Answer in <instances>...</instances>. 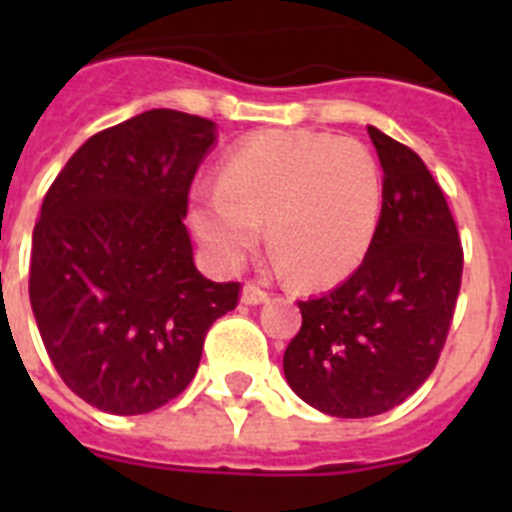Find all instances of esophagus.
<instances>
[{"label":"esophagus","mask_w":512,"mask_h":512,"mask_svg":"<svg viewBox=\"0 0 512 512\" xmlns=\"http://www.w3.org/2000/svg\"><path fill=\"white\" fill-rule=\"evenodd\" d=\"M266 300H269V292L261 289L259 284H246V287H243V295H241L243 305H264Z\"/></svg>","instance_id":"34e87169"}]
</instances>
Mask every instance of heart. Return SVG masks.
<instances>
[{
	"instance_id": "obj_1",
	"label": "heart",
	"mask_w": 512,
	"mask_h": 512,
	"mask_svg": "<svg viewBox=\"0 0 512 512\" xmlns=\"http://www.w3.org/2000/svg\"><path fill=\"white\" fill-rule=\"evenodd\" d=\"M382 215V174L359 140L261 133L228 153L217 189L192 197L194 235L217 264H243L266 225L271 253L307 287L354 274Z\"/></svg>"
}]
</instances>
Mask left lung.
<instances>
[{
    "mask_svg": "<svg viewBox=\"0 0 512 512\" xmlns=\"http://www.w3.org/2000/svg\"><path fill=\"white\" fill-rule=\"evenodd\" d=\"M382 164V215L359 269L297 302L284 351L297 397L336 418H372L408 400L436 369L454 320L464 251L441 187L420 156L369 125Z\"/></svg>",
    "mask_w": 512,
    "mask_h": 512,
    "instance_id": "1",
    "label": "left lung"
}]
</instances>
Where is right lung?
<instances>
[{
  "instance_id": "add662e5",
  "label": "right lung",
  "mask_w": 512,
  "mask_h": 512,
  "mask_svg": "<svg viewBox=\"0 0 512 512\" xmlns=\"http://www.w3.org/2000/svg\"><path fill=\"white\" fill-rule=\"evenodd\" d=\"M215 122L148 110L69 158L33 230L30 305L71 392L112 415L161 408L197 374L238 282H210L189 241L192 179Z\"/></svg>"
}]
</instances>
